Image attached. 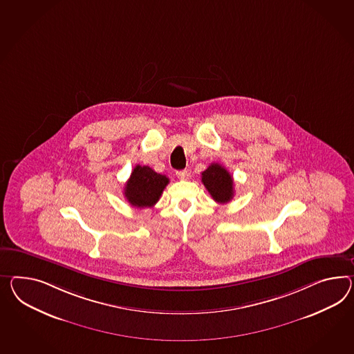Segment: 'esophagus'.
<instances>
[{"mask_svg":"<svg viewBox=\"0 0 354 354\" xmlns=\"http://www.w3.org/2000/svg\"><path fill=\"white\" fill-rule=\"evenodd\" d=\"M176 176L178 177V180H181V181H186L187 178H189V172L186 171V169H183V171H178V172H176Z\"/></svg>","mask_w":354,"mask_h":354,"instance_id":"1","label":"esophagus"}]
</instances>
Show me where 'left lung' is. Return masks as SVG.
<instances>
[{
  "instance_id": "8db88e82",
  "label": "left lung",
  "mask_w": 354,
  "mask_h": 354,
  "mask_svg": "<svg viewBox=\"0 0 354 354\" xmlns=\"http://www.w3.org/2000/svg\"><path fill=\"white\" fill-rule=\"evenodd\" d=\"M201 182L209 191L212 198L219 204L228 203L234 198V180L232 176L221 164L212 163L201 173Z\"/></svg>"
}]
</instances>
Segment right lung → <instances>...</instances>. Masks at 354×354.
Returning <instances> with one entry per match:
<instances>
[{
    "label": "right lung",
    "instance_id": "obj_1",
    "mask_svg": "<svg viewBox=\"0 0 354 354\" xmlns=\"http://www.w3.org/2000/svg\"><path fill=\"white\" fill-rule=\"evenodd\" d=\"M169 178L147 165H136L124 186V196L132 207L151 208L160 199Z\"/></svg>",
    "mask_w": 354,
    "mask_h": 354
}]
</instances>
